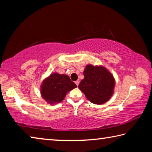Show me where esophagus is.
Wrapping results in <instances>:
<instances>
[{
    "mask_svg": "<svg viewBox=\"0 0 152 152\" xmlns=\"http://www.w3.org/2000/svg\"><path fill=\"white\" fill-rule=\"evenodd\" d=\"M75 84H76V86H78V84H79V81H78V80L76 81V82H75Z\"/></svg>",
    "mask_w": 152,
    "mask_h": 152,
    "instance_id": "esophagus-1",
    "label": "esophagus"
}]
</instances>
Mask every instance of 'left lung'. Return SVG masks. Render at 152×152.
Segmentation results:
<instances>
[{"label": "left lung", "instance_id": "obj_1", "mask_svg": "<svg viewBox=\"0 0 152 152\" xmlns=\"http://www.w3.org/2000/svg\"><path fill=\"white\" fill-rule=\"evenodd\" d=\"M84 78L79 84V89L88 101L101 104L109 101L113 93L115 80L112 74L102 66L88 65L84 71Z\"/></svg>", "mask_w": 152, "mask_h": 152}]
</instances>
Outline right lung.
<instances>
[{
    "mask_svg": "<svg viewBox=\"0 0 152 152\" xmlns=\"http://www.w3.org/2000/svg\"><path fill=\"white\" fill-rule=\"evenodd\" d=\"M76 87L68 76L53 73L43 82L41 94L43 99L51 104L62 101L67 92Z\"/></svg>",
    "mask_w": 152,
    "mask_h": 152,
    "instance_id": "right-lung-1",
    "label": "right lung"
}]
</instances>
